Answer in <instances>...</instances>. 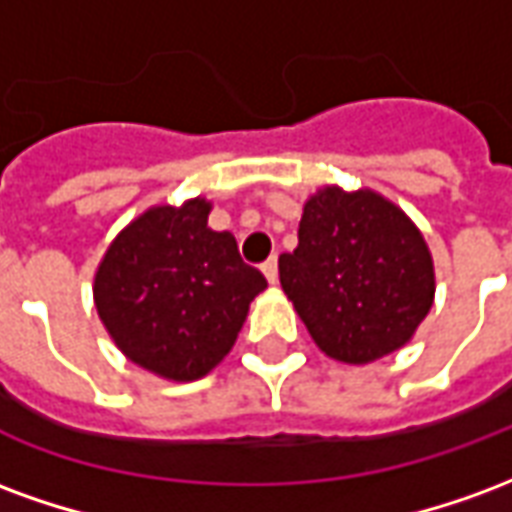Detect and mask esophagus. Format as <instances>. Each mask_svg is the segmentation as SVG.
I'll return each mask as SVG.
<instances>
[{
  "instance_id": "34e87169",
  "label": "esophagus",
  "mask_w": 512,
  "mask_h": 512,
  "mask_svg": "<svg viewBox=\"0 0 512 512\" xmlns=\"http://www.w3.org/2000/svg\"><path fill=\"white\" fill-rule=\"evenodd\" d=\"M263 274H266V279L274 285L279 277V268H277V257H268L266 263H263Z\"/></svg>"
}]
</instances>
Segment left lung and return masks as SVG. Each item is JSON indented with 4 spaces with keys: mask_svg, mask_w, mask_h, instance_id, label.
Wrapping results in <instances>:
<instances>
[{
    "mask_svg": "<svg viewBox=\"0 0 512 512\" xmlns=\"http://www.w3.org/2000/svg\"><path fill=\"white\" fill-rule=\"evenodd\" d=\"M279 282L323 354L367 365L414 337L436 277L417 224L370 189L326 186L304 202Z\"/></svg>",
    "mask_w": 512,
    "mask_h": 512,
    "instance_id": "left-lung-1",
    "label": "left lung"
}]
</instances>
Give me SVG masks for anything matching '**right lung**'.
<instances>
[{
  "instance_id": "1",
  "label": "right lung",
  "mask_w": 512,
  "mask_h": 512,
  "mask_svg": "<svg viewBox=\"0 0 512 512\" xmlns=\"http://www.w3.org/2000/svg\"><path fill=\"white\" fill-rule=\"evenodd\" d=\"M211 202L150 208L106 249L95 310L134 365L197 381L230 354L266 277L246 266L233 233L208 227Z\"/></svg>"
}]
</instances>
